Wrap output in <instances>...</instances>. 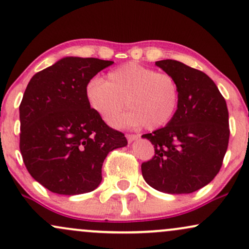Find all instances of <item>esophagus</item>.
I'll use <instances>...</instances> for the list:
<instances>
[{
    "label": "esophagus",
    "mask_w": 249,
    "mask_h": 249,
    "mask_svg": "<svg viewBox=\"0 0 249 249\" xmlns=\"http://www.w3.org/2000/svg\"><path fill=\"white\" fill-rule=\"evenodd\" d=\"M139 134H132V133H127L126 134V138H127V141H128V142H132L133 141H137V139L139 138Z\"/></svg>",
    "instance_id": "esophagus-1"
}]
</instances>
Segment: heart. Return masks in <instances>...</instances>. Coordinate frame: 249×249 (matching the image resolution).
Wrapping results in <instances>:
<instances>
[{"label": "heart", "mask_w": 249, "mask_h": 249, "mask_svg": "<svg viewBox=\"0 0 249 249\" xmlns=\"http://www.w3.org/2000/svg\"><path fill=\"white\" fill-rule=\"evenodd\" d=\"M85 96L105 122L115 121L126 105L128 111L116 125L156 130L172 121L179 107L180 89L171 73L131 62L108 71L104 82L91 81Z\"/></svg>", "instance_id": "1"}]
</instances>
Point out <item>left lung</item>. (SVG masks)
Listing matches in <instances>:
<instances>
[{"label": "left lung", "mask_w": 249, "mask_h": 249, "mask_svg": "<svg viewBox=\"0 0 249 249\" xmlns=\"http://www.w3.org/2000/svg\"><path fill=\"white\" fill-rule=\"evenodd\" d=\"M180 89L179 107L165 127L142 134L153 144L152 159L142 164L145 181L159 192L192 193L219 173L230 141L225 98L202 71L174 59L156 62Z\"/></svg>", "instance_id": "1"}]
</instances>
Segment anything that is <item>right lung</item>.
<instances>
[{
  "label": "right lung",
  "instance_id": "add662e5",
  "mask_svg": "<svg viewBox=\"0 0 249 249\" xmlns=\"http://www.w3.org/2000/svg\"><path fill=\"white\" fill-rule=\"evenodd\" d=\"M113 62L64 57L35 73L19 105V150L28 172L51 192L76 196L102 181L108 152L124 147V133L91 108L85 90Z\"/></svg>",
  "mask_w": 249,
  "mask_h": 249
}]
</instances>
